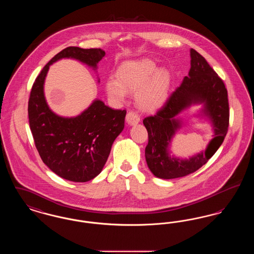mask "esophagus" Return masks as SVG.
I'll use <instances>...</instances> for the list:
<instances>
[{
  "label": "esophagus",
  "mask_w": 254,
  "mask_h": 254,
  "mask_svg": "<svg viewBox=\"0 0 254 254\" xmlns=\"http://www.w3.org/2000/svg\"><path fill=\"white\" fill-rule=\"evenodd\" d=\"M126 121L130 126L136 125V124H138L140 122V116L136 112L132 111V110L128 111L127 113V116H126Z\"/></svg>",
  "instance_id": "34e87169"
}]
</instances>
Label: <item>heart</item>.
<instances>
[{
  "instance_id": "heart-1",
  "label": "heart",
  "mask_w": 254,
  "mask_h": 254,
  "mask_svg": "<svg viewBox=\"0 0 254 254\" xmlns=\"http://www.w3.org/2000/svg\"><path fill=\"white\" fill-rule=\"evenodd\" d=\"M116 76L106 83L107 93L113 100L122 101L127 92H136L138 108L152 112L162 108L169 97L170 73L165 68H158L156 63L150 59L126 62L117 69Z\"/></svg>"
}]
</instances>
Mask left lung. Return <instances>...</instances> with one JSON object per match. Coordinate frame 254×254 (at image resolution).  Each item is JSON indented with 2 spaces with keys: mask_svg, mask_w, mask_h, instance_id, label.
Listing matches in <instances>:
<instances>
[{
  "mask_svg": "<svg viewBox=\"0 0 254 254\" xmlns=\"http://www.w3.org/2000/svg\"><path fill=\"white\" fill-rule=\"evenodd\" d=\"M190 69L181 85L169 96L163 108L154 116L144 119L148 133L145 146V161L154 176L174 179L193 173L213 156L222 145L229 127L230 109L228 91L224 82L205 58L190 49ZM192 104H202L200 116L209 120L214 138L205 152L189 159L171 155V141L183 124L178 115Z\"/></svg>",
  "mask_w": 254,
  "mask_h": 254,
  "instance_id": "8db88e82",
  "label": "left lung"
}]
</instances>
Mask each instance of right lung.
Here are the masks:
<instances>
[{
    "instance_id": "right-lung-1",
    "label": "right lung",
    "mask_w": 254,
    "mask_h": 254,
    "mask_svg": "<svg viewBox=\"0 0 254 254\" xmlns=\"http://www.w3.org/2000/svg\"><path fill=\"white\" fill-rule=\"evenodd\" d=\"M105 55L101 49H63L45 65L32 85L28 119L37 150L51 171L68 181L87 182L100 174L114 140L124 129L127 111L112 109L96 99L75 117L59 116L47 103L45 80L49 66L57 61L75 59L96 70Z\"/></svg>"
}]
</instances>
